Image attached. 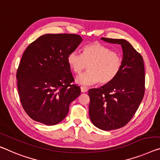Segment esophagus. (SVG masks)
<instances>
[{
  "label": "esophagus",
  "mask_w": 160,
  "mask_h": 160,
  "mask_svg": "<svg viewBox=\"0 0 160 160\" xmlns=\"http://www.w3.org/2000/svg\"><path fill=\"white\" fill-rule=\"evenodd\" d=\"M81 91H82V92H83V93L87 92L88 91V88L86 87H81Z\"/></svg>",
  "instance_id": "1"
}]
</instances>
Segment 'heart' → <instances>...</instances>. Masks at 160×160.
<instances>
[{"label":"heart","mask_w":160,"mask_h":160,"mask_svg":"<svg viewBox=\"0 0 160 160\" xmlns=\"http://www.w3.org/2000/svg\"><path fill=\"white\" fill-rule=\"evenodd\" d=\"M67 63L73 73L79 74L87 68V72L77 78L82 85H91L99 82L107 84L112 82L122 69L123 59L121 53L103 44L94 42L84 46L82 56L72 51L67 56Z\"/></svg>","instance_id":"b5f03b06"}]
</instances>
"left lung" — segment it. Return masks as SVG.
<instances>
[{"mask_svg":"<svg viewBox=\"0 0 160 160\" xmlns=\"http://www.w3.org/2000/svg\"><path fill=\"white\" fill-rule=\"evenodd\" d=\"M122 46L123 63L117 77L99 88L88 90L89 117L93 124L104 131L125 126L138 109L145 91L143 58L124 39L102 38Z\"/></svg>","mask_w":160,"mask_h":160,"instance_id":"1","label":"left lung"}]
</instances>
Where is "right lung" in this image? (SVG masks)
Instances as JSON below:
<instances>
[{
    "label": "right lung",
    "mask_w": 160,
    "mask_h": 160,
    "mask_svg": "<svg viewBox=\"0 0 160 160\" xmlns=\"http://www.w3.org/2000/svg\"><path fill=\"white\" fill-rule=\"evenodd\" d=\"M83 39L77 34H45L29 44L16 73L19 97L32 119L55 125L64 119L69 105L81 94L67 56Z\"/></svg>",
    "instance_id": "right-lung-1"
}]
</instances>
